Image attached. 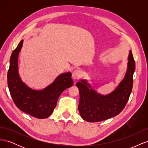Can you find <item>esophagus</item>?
I'll return each instance as SVG.
<instances>
[{
    "label": "esophagus",
    "instance_id": "obj_1",
    "mask_svg": "<svg viewBox=\"0 0 148 148\" xmlns=\"http://www.w3.org/2000/svg\"><path fill=\"white\" fill-rule=\"evenodd\" d=\"M82 71L79 69H76L72 72V77L74 79H78L82 77Z\"/></svg>",
    "mask_w": 148,
    "mask_h": 148
}]
</instances>
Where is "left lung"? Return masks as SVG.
I'll return each instance as SVG.
<instances>
[{"mask_svg":"<svg viewBox=\"0 0 148 148\" xmlns=\"http://www.w3.org/2000/svg\"><path fill=\"white\" fill-rule=\"evenodd\" d=\"M128 59L127 71L123 79L109 95L98 94L86 80L77 82L79 92L78 110L83 120L89 122H101L117 115L125 108L132 92L133 75L135 70L131 51Z\"/></svg>","mask_w":148,"mask_h":148,"instance_id":"obj_1","label":"left lung"}]
</instances>
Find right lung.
Listing matches in <instances>:
<instances>
[{"mask_svg": "<svg viewBox=\"0 0 148 148\" xmlns=\"http://www.w3.org/2000/svg\"><path fill=\"white\" fill-rule=\"evenodd\" d=\"M21 40L13 51L7 73L8 86L16 106L34 117L46 119L56 108L59 96L65 89L73 84L70 72L57 77L52 83L42 90H34L21 81L18 71V57L23 46Z\"/></svg>", "mask_w": 148, "mask_h": 148, "instance_id": "1", "label": "right lung"}]
</instances>
